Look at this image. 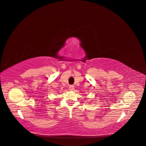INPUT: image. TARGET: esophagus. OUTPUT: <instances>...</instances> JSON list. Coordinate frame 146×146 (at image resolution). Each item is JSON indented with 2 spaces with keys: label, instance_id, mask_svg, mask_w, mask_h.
Masks as SVG:
<instances>
[{
  "label": "esophagus",
  "instance_id": "obj_1",
  "mask_svg": "<svg viewBox=\"0 0 146 146\" xmlns=\"http://www.w3.org/2000/svg\"><path fill=\"white\" fill-rule=\"evenodd\" d=\"M68 88H69V90H70V91H73L74 89V86L73 85H70V86H69Z\"/></svg>",
  "mask_w": 146,
  "mask_h": 146
}]
</instances>
